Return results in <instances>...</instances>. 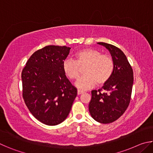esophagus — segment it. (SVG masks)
<instances>
[{
    "mask_svg": "<svg viewBox=\"0 0 153 153\" xmlns=\"http://www.w3.org/2000/svg\"><path fill=\"white\" fill-rule=\"evenodd\" d=\"M84 92L83 91V90H77V95H80V94H83V93H84Z\"/></svg>",
    "mask_w": 153,
    "mask_h": 153,
    "instance_id": "obj_1",
    "label": "esophagus"
}]
</instances>
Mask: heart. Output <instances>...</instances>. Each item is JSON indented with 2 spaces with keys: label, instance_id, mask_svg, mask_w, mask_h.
Returning a JSON list of instances; mask_svg holds the SVG:
<instances>
[{
  "label": "heart",
  "instance_id": "heart-1",
  "mask_svg": "<svg viewBox=\"0 0 153 153\" xmlns=\"http://www.w3.org/2000/svg\"><path fill=\"white\" fill-rule=\"evenodd\" d=\"M84 68V76L77 80L76 86L86 90L105 84L112 76L114 61L111 56L101 54L94 48L81 49L75 54V61L65 59L63 63L64 74L70 79H76L79 76L81 68Z\"/></svg>",
  "mask_w": 153,
  "mask_h": 153
}]
</instances>
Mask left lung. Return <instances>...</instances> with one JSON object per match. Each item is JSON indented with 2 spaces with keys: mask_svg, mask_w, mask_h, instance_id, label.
Masks as SVG:
<instances>
[{
  "mask_svg": "<svg viewBox=\"0 0 153 153\" xmlns=\"http://www.w3.org/2000/svg\"><path fill=\"white\" fill-rule=\"evenodd\" d=\"M98 44L109 51L114 61V71L110 79L101 88L92 90L89 111L98 122L110 123L123 115L130 102L133 69L120 48L105 42Z\"/></svg>",
  "mask_w": 153,
  "mask_h": 153,
  "instance_id": "1",
  "label": "left lung"
}]
</instances>
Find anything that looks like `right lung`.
Listing matches in <instances>:
<instances>
[{"instance_id": "add662e5", "label": "right lung", "mask_w": 153, "mask_h": 153, "mask_svg": "<svg viewBox=\"0 0 153 153\" xmlns=\"http://www.w3.org/2000/svg\"><path fill=\"white\" fill-rule=\"evenodd\" d=\"M70 49L65 46H46L30 56L22 70L24 102L33 117L46 125L63 122L77 96V89L63 70Z\"/></svg>"}]
</instances>
